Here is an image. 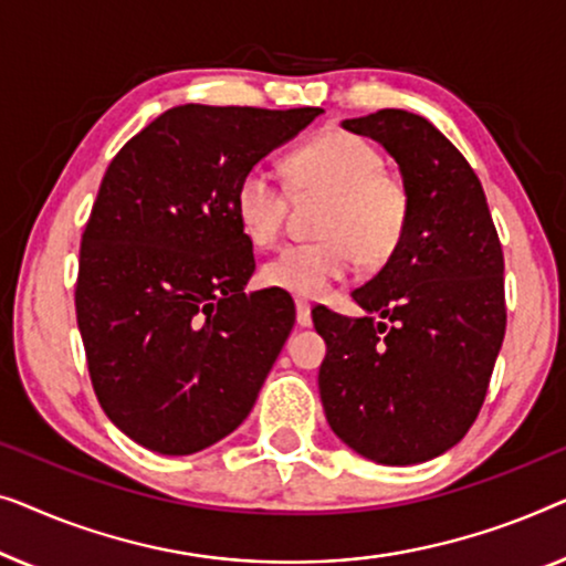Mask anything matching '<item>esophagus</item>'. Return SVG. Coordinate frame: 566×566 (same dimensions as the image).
Here are the masks:
<instances>
[{
    "mask_svg": "<svg viewBox=\"0 0 566 566\" xmlns=\"http://www.w3.org/2000/svg\"><path fill=\"white\" fill-rule=\"evenodd\" d=\"M294 307H297V325H302V328H310V325H313V315H310V302L307 300H294Z\"/></svg>",
    "mask_w": 566,
    "mask_h": 566,
    "instance_id": "1",
    "label": "esophagus"
}]
</instances>
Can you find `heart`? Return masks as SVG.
<instances>
[{
  "label": "heart",
  "mask_w": 566,
  "mask_h": 566,
  "mask_svg": "<svg viewBox=\"0 0 566 566\" xmlns=\"http://www.w3.org/2000/svg\"><path fill=\"white\" fill-rule=\"evenodd\" d=\"M300 192L328 195L317 235L323 241L286 245L261 266V282L294 297H321L356 266L377 269L400 249L410 220V195L385 171V158L354 133L328 130L290 158ZM235 218L245 238L272 249L284 228L290 192L264 164L251 166L238 181Z\"/></svg>",
  "instance_id": "1"
}]
</instances>
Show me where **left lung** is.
Instances as JSON below:
<instances>
[{"mask_svg": "<svg viewBox=\"0 0 566 566\" xmlns=\"http://www.w3.org/2000/svg\"><path fill=\"white\" fill-rule=\"evenodd\" d=\"M340 127L395 158L410 220L392 259L352 292L364 317L313 310L328 346L317 387L348 449L420 464L464 439L488 395L505 338L503 249L472 166L426 117L379 109Z\"/></svg>", "mask_w": 566, "mask_h": 566, "instance_id": "obj_1", "label": "left lung"}]
</instances>
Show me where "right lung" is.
I'll use <instances>...</instances> for the list:
<instances>
[{"instance_id":"right-lung-1","label":"right lung","mask_w":566,"mask_h":566,"mask_svg":"<svg viewBox=\"0 0 566 566\" xmlns=\"http://www.w3.org/2000/svg\"><path fill=\"white\" fill-rule=\"evenodd\" d=\"M321 113L179 105L107 166L82 235L76 321L94 392L127 439L187 457L249 418L294 305L282 290L245 292L256 261L233 195Z\"/></svg>"}]
</instances>
